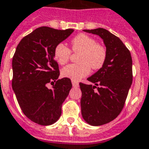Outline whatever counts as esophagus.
I'll list each match as a JSON object with an SVG mask.
<instances>
[{
    "instance_id": "obj_1",
    "label": "esophagus",
    "mask_w": 149,
    "mask_h": 149,
    "mask_svg": "<svg viewBox=\"0 0 149 149\" xmlns=\"http://www.w3.org/2000/svg\"><path fill=\"white\" fill-rule=\"evenodd\" d=\"M71 82H72L73 87H78V86H79V82L77 80H75V79H72Z\"/></svg>"
}]
</instances>
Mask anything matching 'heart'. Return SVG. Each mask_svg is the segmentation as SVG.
Instances as JSON below:
<instances>
[{"instance_id": "b5f03b06", "label": "heart", "mask_w": 149, "mask_h": 149, "mask_svg": "<svg viewBox=\"0 0 149 149\" xmlns=\"http://www.w3.org/2000/svg\"><path fill=\"white\" fill-rule=\"evenodd\" d=\"M71 50L79 53V62L70 64L62 69V75L72 79H79L88 75L92 70H99L106 61L107 50L104 45L86 34H79L71 40ZM71 50L64 44L60 43L54 49V57L61 65L67 63L71 57Z\"/></svg>"}]
</instances>
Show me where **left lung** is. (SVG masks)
<instances>
[{
	"instance_id": "obj_1",
	"label": "left lung",
	"mask_w": 149,
	"mask_h": 149,
	"mask_svg": "<svg viewBox=\"0 0 149 149\" xmlns=\"http://www.w3.org/2000/svg\"><path fill=\"white\" fill-rule=\"evenodd\" d=\"M84 31L102 38L107 50L104 65L88 78L94 85L79 83L84 119L92 126H101L115 119L123 109L133 79L132 58L123 41L107 30Z\"/></svg>"
}]
</instances>
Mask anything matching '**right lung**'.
<instances>
[{"label": "right lung", "mask_w": 149, "mask_h": 149, "mask_svg": "<svg viewBox=\"0 0 149 149\" xmlns=\"http://www.w3.org/2000/svg\"><path fill=\"white\" fill-rule=\"evenodd\" d=\"M73 31L41 26L22 38L16 48L12 88L22 113L36 123L51 125L61 116L72 84L69 78L57 79L60 71L54 49ZM49 83L53 88H47Z\"/></svg>", "instance_id": "1"}]
</instances>
